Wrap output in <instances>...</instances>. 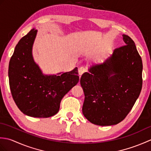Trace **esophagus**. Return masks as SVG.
<instances>
[{
    "label": "esophagus",
    "instance_id": "obj_1",
    "mask_svg": "<svg viewBox=\"0 0 151 151\" xmlns=\"http://www.w3.org/2000/svg\"><path fill=\"white\" fill-rule=\"evenodd\" d=\"M86 70H87V69H86V68L85 67H84V66H81V67H80L79 68H78V73H79V75H82L83 73H84Z\"/></svg>",
    "mask_w": 151,
    "mask_h": 151
}]
</instances>
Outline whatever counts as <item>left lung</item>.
I'll return each mask as SVG.
<instances>
[{
  "label": "left lung",
  "instance_id": "left-lung-1",
  "mask_svg": "<svg viewBox=\"0 0 151 151\" xmlns=\"http://www.w3.org/2000/svg\"><path fill=\"white\" fill-rule=\"evenodd\" d=\"M125 45L81 76L84 117L100 126L117 124L132 110L142 88L143 64L134 41L123 35Z\"/></svg>",
  "mask_w": 151,
  "mask_h": 151
}]
</instances>
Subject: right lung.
I'll list each match as a JSON object with an SVG mask.
<instances>
[{
    "label": "right lung",
    "instance_id": "obj_1",
    "mask_svg": "<svg viewBox=\"0 0 151 151\" xmlns=\"http://www.w3.org/2000/svg\"><path fill=\"white\" fill-rule=\"evenodd\" d=\"M37 32L32 29L16 45L9 63V84L12 97L22 113L49 117L58 112L64 95L77 84L78 68L60 75H44L32 53Z\"/></svg>",
    "mask_w": 151,
    "mask_h": 151
}]
</instances>
